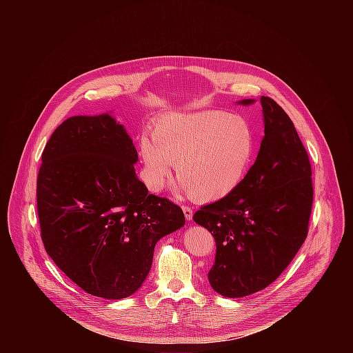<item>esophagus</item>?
<instances>
[{
  "instance_id": "obj_1",
  "label": "esophagus",
  "mask_w": 353,
  "mask_h": 353,
  "mask_svg": "<svg viewBox=\"0 0 353 353\" xmlns=\"http://www.w3.org/2000/svg\"><path fill=\"white\" fill-rule=\"evenodd\" d=\"M181 208H183V212H184L185 219H187V221H191V219H192V210H191L190 207H185V205H183Z\"/></svg>"
}]
</instances>
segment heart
I'll return each mask as SVG.
<instances>
[{
  "mask_svg": "<svg viewBox=\"0 0 353 353\" xmlns=\"http://www.w3.org/2000/svg\"><path fill=\"white\" fill-rule=\"evenodd\" d=\"M256 132L237 114L225 112L172 113L161 117L152 138L142 137V179L159 191L174 163L180 190L195 203H214L234 192L253 163Z\"/></svg>",
  "mask_w": 353,
  "mask_h": 353,
  "instance_id": "1",
  "label": "heart"
}]
</instances>
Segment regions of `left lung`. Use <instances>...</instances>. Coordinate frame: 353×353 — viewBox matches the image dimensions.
I'll use <instances>...</instances> for the list:
<instances>
[{
    "label": "left lung",
    "instance_id": "1",
    "mask_svg": "<svg viewBox=\"0 0 353 353\" xmlns=\"http://www.w3.org/2000/svg\"><path fill=\"white\" fill-rule=\"evenodd\" d=\"M260 100L264 138L256 163L234 192L201 207L192 218L215 239L216 256L208 281L225 297L253 294L271 285L309 232V155L285 110L268 96ZM251 103L253 99L239 102Z\"/></svg>",
    "mask_w": 353,
    "mask_h": 353
}]
</instances>
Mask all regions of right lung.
I'll return each mask as SVG.
<instances>
[{"label":"right lung","instance_id":"obj_1","mask_svg":"<svg viewBox=\"0 0 353 353\" xmlns=\"http://www.w3.org/2000/svg\"><path fill=\"white\" fill-rule=\"evenodd\" d=\"M137 161L124 125L108 113L67 119L41 154L36 194L44 248L97 297L137 292L158 240L185 223L179 205L148 192Z\"/></svg>","mask_w":353,"mask_h":353}]
</instances>
